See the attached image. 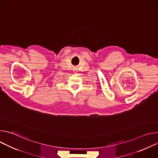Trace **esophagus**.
<instances>
[{"mask_svg":"<svg viewBox=\"0 0 158 158\" xmlns=\"http://www.w3.org/2000/svg\"><path fill=\"white\" fill-rule=\"evenodd\" d=\"M74 73H76L77 71H76V70H74Z\"/></svg>","mask_w":158,"mask_h":158,"instance_id":"1","label":"esophagus"}]
</instances>
